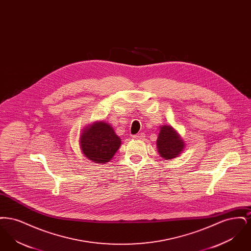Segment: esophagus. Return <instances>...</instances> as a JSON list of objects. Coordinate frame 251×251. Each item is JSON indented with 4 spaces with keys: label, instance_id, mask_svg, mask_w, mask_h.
I'll list each match as a JSON object with an SVG mask.
<instances>
[{
    "label": "esophagus",
    "instance_id": "34e87169",
    "mask_svg": "<svg viewBox=\"0 0 251 251\" xmlns=\"http://www.w3.org/2000/svg\"><path fill=\"white\" fill-rule=\"evenodd\" d=\"M132 137H133L134 139H143V138H145V134H144L143 132H141V133L134 134Z\"/></svg>",
    "mask_w": 251,
    "mask_h": 251
}]
</instances>
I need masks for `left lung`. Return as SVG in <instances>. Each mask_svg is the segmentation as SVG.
<instances>
[{"instance_id": "1", "label": "left lung", "mask_w": 251, "mask_h": 251, "mask_svg": "<svg viewBox=\"0 0 251 251\" xmlns=\"http://www.w3.org/2000/svg\"><path fill=\"white\" fill-rule=\"evenodd\" d=\"M156 144L159 154L167 160L178 157L184 149V142L181 137L170 125L160 127Z\"/></svg>"}]
</instances>
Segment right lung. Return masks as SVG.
<instances>
[{
    "label": "right lung",
    "mask_w": 251,
    "mask_h": 251,
    "mask_svg": "<svg viewBox=\"0 0 251 251\" xmlns=\"http://www.w3.org/2000/svg\"><path fill=\"white\" fill-rule=\"evenodd\" d=\"M121 139L104 121H96L83 130L80 147L84 156L97 164H106L120 149Z\"/></svg>",
    "instance_id": "right-lung-1"
}]
</instances>
